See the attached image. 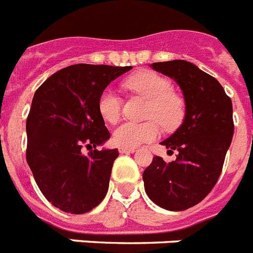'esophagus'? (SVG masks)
Here are the masks:
<instances>
[{
	"label": "esophagus",
	"mask_w": 253,
	"mask_h": 253,
	"mask_svg": "<svg viewBox=\"0 0 253 253\" xmlns=\"http://www.w3.org/2000/svg\"><path fill=\"white\" fill-rule=\"evenodd\" d=\"M136 151V148H126V147H121L120 152L123 153V155H127V153H133Z\"/></svg>",
	"instance_id": "1"
}]
</instances>
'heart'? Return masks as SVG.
<instances>
[{
    "label": "heart",
    "instance_id": "1",
    "mask_svg": "<svg viewBox=\"0 0 253 253\" xmlns=\"http://www.w3.org/2000/svg\"><path fill=\"white\" fill-rule=\"evenodd\" d=\"M126 87L148 100L145 122H125L113 132L117 145L135 148L159 136L161 125L171 131L179 126L184 118L183 98L173 92L170 79L155 71H140L126 80ZM98 112L106 122L116 123L122 112V98L113 88H105L98 96Z\"/></svg>",
    "mask_w": 253,
    "mask_h": 253
}]
</instances>
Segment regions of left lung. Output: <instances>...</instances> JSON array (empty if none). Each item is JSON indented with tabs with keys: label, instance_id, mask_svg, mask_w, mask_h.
I'll use <instances>...</instances> for the list:
<instances>
[{
	"label": "left lung",
	"instance_id": "left-lung-1",
	"mask_svg": "<svg viewBox=\"0 0 253 253\" xmlns=\"http://www.w3.org/2000/svg\"><path fill=\"white\" fill-rule=\"evenodd\" d=\"M179 84L186 101L183 123L161 143L176 151L175 161L156 156L143 173L144 188L155 204L186 211L212 191L222 171L234 133L231 98L215 78L183 59L152 63Z\"/></svg>",
	"mask_w": 253,
	"mask_h": 253
}]
</instances>
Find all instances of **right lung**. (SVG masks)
Listing matches in <instances>:
<instances>
[{"instance_id": "obj_1", "label": "right lung", "mask_w": 253, "mask_h": 253, "mask_svg": "<svg viewBox=\"0 0 253 253\" xmlns=\"http://www.w3.org/2000/svg\"><path fill=\"white\" fill-rule=\"evenodd\" d=\"M131 69L78 63L53 74L35 92L27 117L26 159L55 208L83 214L105 198L118 149H94L110 137L98 96ZM84 147L92 151L84 155Z\"/></svg>"}]
</instances>
